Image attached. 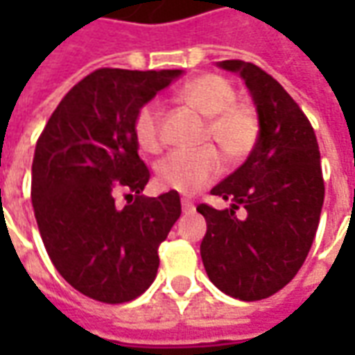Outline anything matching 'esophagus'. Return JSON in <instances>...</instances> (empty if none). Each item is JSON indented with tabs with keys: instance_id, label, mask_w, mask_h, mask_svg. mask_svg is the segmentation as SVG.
<instances>
[{
	"instance_id": "34e87169",
	"label": "esophagus",
	"mask_w": 355,
	"mask_h": 355,
	"mask_svg": "<svg viewBox=\"0 0 355 355\" xmlns=\"http://www.w3.org/2000/svg\"><path fill=\"white\" fill-rule=\"evenodd\" d=\"M180 205H182V211H184V213H192L193 209H196L192 200H182L180 201Z\"/></svg>"
}]
</instances>
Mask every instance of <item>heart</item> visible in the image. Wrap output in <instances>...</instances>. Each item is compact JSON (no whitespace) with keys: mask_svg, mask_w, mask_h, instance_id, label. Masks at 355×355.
<instances>
[{"mask_svg":"<svg viewBox=\"0 0 355 355\" xmlns=\"http://www.w3.org/2000/svg\"><path fill=\"white\" fill-rule=\"evenodd\" d=\"M178 101L207 117L203 140L215 142L226 159L239 162L251 154L259 139V117L251 106L236 102V91L216 73H201L178 89ZM132 135L144 152L155 154L163 144L162 102H144L132 119ZM223 171V159L215 148L196 152H173L155 165V182L163 190L196 193L211 184Z\"/></svg>","mask_w":355,"mask_h":355,"instance_id":"1","label":"heart"}]
</instances>
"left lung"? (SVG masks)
<instances>
[{
  "label": "left lung",
  "mask_w": 355,
  "mask_h": 355,
  "mask_svg": "<svg viewBox=\"0 0 355 355\" xmlns=\"http://www.w3.org/2000/svg\"><path fill=\"white\" fill-rule=\"evenodd\" d=\"M218 66L245 80L261 131L245 163L211 190L230 207L198 205L207 220L201 261L218 289L251 302L283 289L304 264L325 184L315 132L291 94L253 62Z\"/></svg>",
  "instance_id": "obj_1"
}]
</instances>
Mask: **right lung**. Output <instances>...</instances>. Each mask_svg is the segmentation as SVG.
I'll use <instances>...</instances> for the list:
<instances>
[{
  "label": "right lung",
  "instance_id": "obj_1",
  "mask_svg": "<svg viewBox=\"0 0 355 355\" xmlns=\"http://www.w3.org/2000/svg\"><path fill=\"white\" fill-rule=\"evenodd\" d=\"M180 73L94 70L66 93L35 144L32 205L43 245L58 274L98 302H129L152 285L157 247L180 216L178 192L140 196L150 171L132 135L137 110Z\"/></svg>",
  "mask_w": 355,
  "mask_h": 355
}]
</instances>
